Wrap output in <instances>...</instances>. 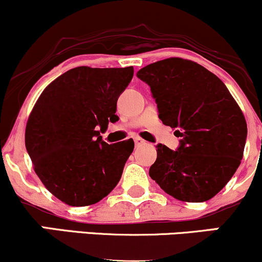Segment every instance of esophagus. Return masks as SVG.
<instances>
[{
	"label": "esophagus",
	"instance_id": "34e87169",
	"mask_svg": "<svg viewBox=\"0 0 262 262\" xmlns=\"http://www.w3.org/2000/svg\"><path fill=\"white\" fill-rule=\"evenodd\" d=\"M134 143H135V145L139 146V145H143V144H145V140L141 139V138H139V137H135L134 138Z\"/></svg>",
	"mask_w": 262,
	"mask_h": 262
}]
</instances>
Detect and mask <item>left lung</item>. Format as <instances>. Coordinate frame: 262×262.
<instances>
[{
  "instance_id": "obj_1",
  "label": "left lung",
  "mask_w": 262,
  "mask_h": 262,
  "mask_svg": "<svg viewBox=\"0 0 262 262\" xmlns=\"http://www.w3.org/2000/svg\"><path fill=\"white\" fill-rule=\"evenodd\" d=\"M137 76L150 86L159 118L181 137L175 151L156 145L150 177L176 200H210L243 159L248 127L242 110L223 81L191 60H160Z\"/></svg>"
}]
</instances>
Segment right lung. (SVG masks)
Listing matches in <instances>:
<instances>
[{
    "instance_id": "1",
    "label": "right lung",
    "mask_w": 262,
    "mask_h": 262,
    "mask_svg": "<svg viewBox=\"0 0 262 262\" xmlns=\"http://www.w3.org/2000/svg\"><path fill=\"white\" fill-rule=\"evenodd\" d=\"M133 74V66H79L39 96L27 122L26 148L35 173L61 202L97 203L121 180L134 141L107 144L96 129L118 121L117 101Z\"/></svg>"
}]
</instances>
